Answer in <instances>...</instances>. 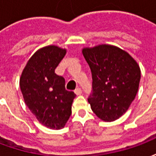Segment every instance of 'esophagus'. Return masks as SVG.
<instances>
[{
	"label": "esophagus",
	"mask_w": 156,
	"mask_h": 156,
	"mask_svg": "<svg viewBox=\"0 0 156 156\" xmlns=\"http://www.w3.org/2000/svg\"><path fill=\"white\" fill-rule=\"evenodd\" d=\"M74 92L77 95H80L82 94V89L80 88H77L74 90Z\"/></svg>",
	"instance_id": "1"
}]
</instances>
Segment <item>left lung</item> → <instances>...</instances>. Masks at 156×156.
<instances>
[{"instance_id": "8db88e82", "label": "left lung", "mask_w": 156, "mask_h": 156, "mask_svg": "<svg viewBox=\"0 0 156 156\" xmlns=\"http://www.w3.org/2000/svg\"><path fill=\"white\" fill-rule=\"evenodd\" d=\"M82 52L92 73V94L88 98L92 110L102 120H116L137 94L140 68L128 52L111 45L85 48Z\"/></svg>"}]
</instances>
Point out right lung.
<instances>
[{
  "label": "right lung",
  "mask_w": 156,
  "mask_h": 156,
  "mask_svg": "<svg viewBox=\"0 0 156 156\" xmlns=\"http://www.w3.org/2000/svg\"><path fill=\"white\" fill-rule=\"evenodd\" d=\"M66 54V49L48 46L29 59L20 78V88L27 106L46 127L60 129L72 114L74 92L65 88V79L55 69Z\"/></svg>",
  "instance_id": "add662e5"
}]
</instances>
